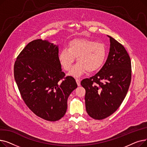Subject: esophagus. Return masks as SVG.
I'll list each match as a JSON object with an SVG mask.
<instances>
[{"label":"esophagus","instance_id":"34e87169","mask_svg":"<svg viewBox=\"0 0 147 147\" xmlns=\"http://www.w3.org/2000/svg\"><path fill=\"white\" fill-rule=\"evenodd\" d=\"M76 81L77 84H78V86H80V80L79 79H76Z\"/></svg>","mask_w":147,"mask_h":147}]
</instances>
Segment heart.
I'll return each mask as SVG.
<instances>
[{
    "label": "heart",
    "mask_w": 147,
    "mask_h": 147,
    "mask_svg": "<svg viewBox=\"0 0 147 147\" xmlns=\"http://www.w3.org/2000/svg\"><path fill=\"white\" fill-rule=\"evenodd\" d=\"M107 55V51L103 43L88 38H77L69 42L68 49L61 51L58 59L64 69L69 71L77 57L78 63L69 75L79 78L88 71H97L104 64Z\"/></svg>",
    "instance_id": "b5f03b06"
}]
</instances>
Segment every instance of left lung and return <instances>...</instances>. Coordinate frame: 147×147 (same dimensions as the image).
I'll list each match as a JSON object with an SVG mask.
<instances>
[{
    "mask_svg": "<svg viewBox=\"0 0 147 147\" xmlns=\"http://www.w3.org/2000/svg\"><path fill=\"white\" fill-rule=\"evenodd\" d=\"M110 52L95 76L83 79L86 110L90 117L102 120L116 111L126 96L131 81V61L121 44L110 36Z\"/></svg>",
    "mask_w": 147,
    "mask_h": 147,
    "instance_id": "left-lung-1",
    "label": "left lung"
}]
</instances>
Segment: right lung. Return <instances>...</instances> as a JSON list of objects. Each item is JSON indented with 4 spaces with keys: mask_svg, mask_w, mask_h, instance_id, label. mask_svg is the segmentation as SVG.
Instances as JSON below:
<instances>
[{
    "mask_svg": "<svg viewBox=\"0 0 147 147\" xmlns=\"http://www.w3.org/2000/svg\"><path fill=\"white\" fill-rule=\"evenodd\" d=\"M58 52V45L34 40L14 64L15 80L24 102L38 117L51 121L65 115L68 98L78 87L73 77L62 71Z\"/></svg>",
    "mask_w": 147,
    "mask_h": 147,
    "instance_id": "1",
    "label": "right lung"
}]
</instances>
